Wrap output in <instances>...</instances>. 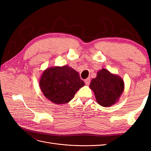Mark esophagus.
I'll list each match as a JSON object with an SVG mask.
<instances>
[{
	"label": "esophagus",
	"instance_id": "obj_1",
	"mask_svg": "<svg viewBox=\"0 0 151 151\" xmlns=\"http://www.w3.org/2000/svg\"><path fill=\"white\" fill-rule=\"evenodd\" d=\"M84 82H85V83H86V84L87 86L89 85V84H90V78H88V79H85Z\"/></svg>",
	"mask_w": 151,
	"mask_h": 151
}]
</instances>
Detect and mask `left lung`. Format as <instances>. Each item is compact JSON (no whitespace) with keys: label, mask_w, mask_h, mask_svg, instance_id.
Instances as JSON below:
<instances>
[{"label":"left lung","mask_w":151,"mask_h":151,"mask_svg":"<svg viewBox=\"0 0 151 151\" xmlns=\"http://www.w3.org/2000/svg\"><path fill=\"white\" fill-rule=\"evenodd\" d=\"M89 88L93 91L98 103L109 107L118 101L124 90V82L120 76L102 68L91 81Z\"/></svg>","instance_id":"left-lung-1"}]
</instances>
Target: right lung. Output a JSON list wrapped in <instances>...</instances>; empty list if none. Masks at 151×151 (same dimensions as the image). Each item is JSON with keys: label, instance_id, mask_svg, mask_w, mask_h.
<instances>
[{"label": "right lung", "instance_id": "obj_1", "mask_svg": "<svg viewBox=\"0 0 151 151\" xmlns=\"http://www.w3.org/2000/svg\"><path fill=\"white\" fill-rule=\"evenodd\" d=\"M43 94L55 104H65L84 86L79 74L71 67H52L44 70L40 80Z\"/></svg>", "mask_w": 151, "mask_h": 151}]
</instances>
